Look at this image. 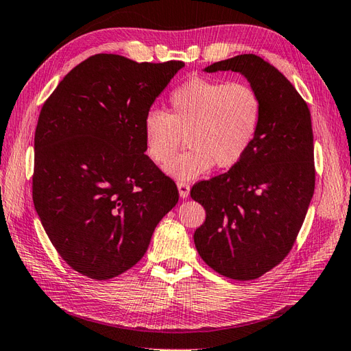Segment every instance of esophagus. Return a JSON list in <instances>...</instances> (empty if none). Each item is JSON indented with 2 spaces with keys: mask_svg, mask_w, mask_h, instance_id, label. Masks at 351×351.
<instances>
[{
  "mask_svg": "<svg viewBox=\"0 0 351 351\" xmlns=\"http://www.w3.org/2000/svg\"><path fill=\"white\" fill-rule=\"evenodd\" d=\"M177 187H178V193H180V197H187L189 193H191V186H189L186 182H178L177 183Z\"/></svg>",
  "mask_w": 351,
  "mask_h": 351,
  "instance_id": "esophagus-1",
  "label": "esophagus"
}]
</instances>
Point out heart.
I'll return each instance as SVG.
<instances>
[{"instance_id":"1","label":"heart","mask_w":351,"mask_h":351,"mask_svg":"<svg viewBox=\"0 0 351 351\" xmlns=\"http://www.w3.org/2000/svg\"><path fill=\"white\" fill-rule=\"evenodd\" d=\"M263 101L246 82L192 78L171 93L169 113L152 109L143 119L147 155L165 164L186 137L189 149L165 165L178 180H192L213 165H238L260 128Z\"/></svg>"}]
</instances>
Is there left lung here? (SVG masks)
Returning <instances> with one entry per match:
<instances>
[{
	"label": "left lung",
	"instance_id": "obj_1",
	"mask_svg": "<svg viewBox=\"0 0 351 351\" xmlns=\"http://www.w3.org/2000/svg\"><path fill=\"white\" fill-rule=\"evenodd\" d=\"M204 71L239 72L263 101L257 137L241 162L191 191L206 213L193 234L199 255L226 278L252 280L287 257L313 197L310 110L293 85L255 54Z\"/></svg>",
	"mask_w": 351,
	"mask_h": 351
}]
</instances>
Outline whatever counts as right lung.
Returning <instances> with one entry per match:
<instances>
[{
    "instance_id": "add662e5",
    "label": "right lung",
    "mask_w": 351,
    "mask_h": 351,
    "mask_svg": "<svg viewBox=\"0 0 351 351\" xmlns=\"http://www.w3.org/2000/svg\"><path fill=\"white\" fill-rule=\"evenodd\" d=\"M183 62L96 54L59 82L35 130L32 197L54 248L90 279L137 264L177 186L146 152L143 119Z\"/></svg>"
}]
</instances>
